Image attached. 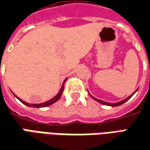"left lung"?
<instances>
[{
  "mask_svg": "<svg viewBox=\"0 0 150 150\" xmlns=\"http://www.w3.org/2000/svg\"><path fill=\"white\" fill-rule=\"evenodd\" d=\"M136 92H137V91H136ZM136 92H135V93H136ZM134 93H133V94H132V95H131V96H129L128 97H127L126 99H124V100H121V101H119V102H117V103H109V102H106V101H104V100H99V99H97V98L93 97V96H91V95H90V96L93 97L94 100H96L97 101H98V102H99V103H100V104L105 105H110V106H119V105H121L123 104V103H125L127 100H129L130 98H131V97L133 96Z\"/></svg>",
  "mask_w": 150,
  "mask_h": 150,
  "instance_id": "1",
  "label": "left lung"
}]
</instances>
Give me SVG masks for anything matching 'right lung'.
<instances>
[{
  "label": "right lung",
  "instance_id": "right-lung-1",
  "mask_svg": "<svg viewBox=\"0 0 150 150\" xmlns=\"http://www.w3.org/2000/svg\"><path fill=\"white\" fill-rule=\"evenodd\" d=\"M66 80H67V79H65L64 80L63 84H62V88H61V89L59 90V92H58V93H57V95L53 97V98H52L51 100H48V101H46V102H44V103H40V104H29V103H27V102H25V101H23V100H21L20 98H18V97H16L15 95H14V96H15V97H16L18 99V100H20L22 103H23L24 105H28V106H30V107H35V108L46 107V106H49V105H50L55 103V102H56V101H57V100H58V99L60 98L61 96H62V92H63V90H64V83Z\"/></svg>",
  "mask_w": 150,
  "mask_h": 150
}]
</instances>
